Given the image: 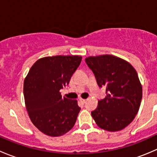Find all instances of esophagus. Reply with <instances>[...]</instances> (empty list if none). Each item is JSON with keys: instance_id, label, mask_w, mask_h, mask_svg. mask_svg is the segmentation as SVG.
Here are the masks:
<instances>
[{"instance_id": "esophagus-1", "label": "esophagus", "mask_w": 157, "mask_h": 157, "mask_svg": "<svg viewBox=\"0 0 157 157\" xmlns=\"http://www.w3.org/2000/svg\"><path fill=\"white\" fill-rule=\"evenodd\" d=\"M79 100H80V102H81L82 104H84L85 102H86V99H79Z\"/></svg>"}]
</instances>
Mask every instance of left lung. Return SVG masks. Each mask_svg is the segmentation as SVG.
<instances>
[{"label":"left lung","mask_w":157,"mask_h":157,"mask_svg":"<svg viewBox=\"0 0 157 157\" xmlns=\"http://www.w3.org/2000/svg\"><path fill=\"white\" fill-rule=\"evenodd\" d=\"M86 64L99 87L106 88L105 97L91 112L99 128L121 131L134 120L142 99V86L135 69L124 60L113 55L88 57Z\"/></svg>","instance_id":"1"}]
</instances>
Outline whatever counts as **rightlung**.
<instances>
[{"label": "right lung", "instance_id": "right-lung-1", "mask_svg": "<svg viewBox=\"0 0 157 157\" xmlns=\"http://www.w3.org/2000/svg\"><path fill=\"white\" fill-rule=\"evenodd\" d=\"M82 57H45L36 61L23 84L25 104L32 122L52 137L66 134L80 111L77 100L62 97L60 90L69 84Z\"/></svg>", "mask_w": 157, "mask_h": 157}]
</instances>
